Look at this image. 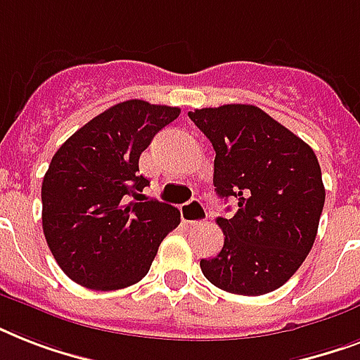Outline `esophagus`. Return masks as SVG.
<instances>
[{"mask_svg": "<svg viewBox=\"0 0 360 360\" xmlns=\"http://www.w3.org/2000/svg\"><path fill=\"white\" fill-rule=\"evenodd\" d=\"M181 219L186 226L203 224L207 220V209L200 200H191L185 205H181Z\"/></svg>", "mask_w": 360, "mask_h": 360, "instance_id": "obj_1", "label": "esophagus"}]
</instances>
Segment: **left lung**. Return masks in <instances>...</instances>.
I'll list each match as a JSON object with an SVG mask.
<instances>
[{"mask_svg": "<svg viewBox=\"0 0 360 360\" xmlns=\"http://www.w3.org/2000/svg\"><path fill=\"white\" fill-rule=\"evenodd\" d=\"M217 153L214 191L233 198L217 219L224 246L202 259L203 276L237 295L278 290L301 267L318 233L325 186L312 147L252 104L188 112Z\"/></svg>", "mask_w": 360, "mask_h": 360, "instance_id": "obj_1", "label": "left lung"}]
</instances>
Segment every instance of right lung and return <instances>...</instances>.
<instances>
[{"instance_id":"1","label":"right lung","mask_w":360,"mask_h":360,"mask_svg":"<svg viewBox=\"0 0 360 360\" xmlns=\"http://www.w3.org/2000/svg\"><path fill=\"white\" fill-rule=\"evenodd\" d=\"M179 108L124 101L78 129L42 179V230L56 262L97 291L140 282L162 239L181 222L168 203L141 194L138 160Z\"/></svg>"}]
</instances>
